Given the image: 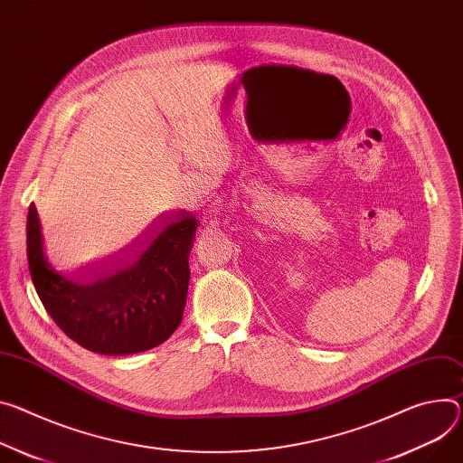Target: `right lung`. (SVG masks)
Returning <instances> with one entry per match:
<instances>
[{
    "label": "right lung",
    "mask_w": 463,
    "mask_h": 463,
    "mask_svg": "<svg viewBox=\"0 0 463 463\" xmlns=\"http://www.w3.org/2000/svg\"><path fill=\"white\" fill-rule=\"evenodd\" d=\"M197 225L188 213L160 216L119 257L73 277L46 259L31 204L27 260L34 289L59 328L80 347L110 356L153 349L181 325Z\"/></svg>",
    "instance_id": "right-lung-1"
}]
</instances>
